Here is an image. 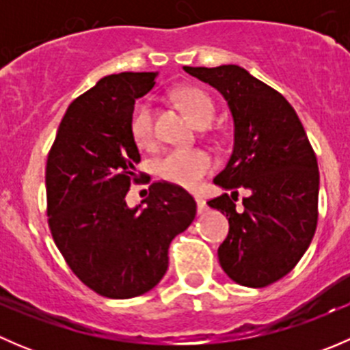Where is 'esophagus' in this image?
Here are the masks:
<instances>
[{
    "instance_id": "1",
    "label": "esophagus",
    "mask_w": 350,
    "mask_h": 350,
    "mask_svg": "<svg viewBox=\"0 0 350 350\" xmlns=\"http://www.w3.org/2000/svg\"><path fill=\"white\" fill-rule=\"evenodd\" d=\"M196 204H198V213H204L206 211V201L203 200L200 195H196Z\"/></svg>"
}]
</instances>
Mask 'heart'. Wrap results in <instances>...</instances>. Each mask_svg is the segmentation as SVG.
<instances>
[{
  "label": "heart",
  "mask_w": 350,
  "mask_h": 350,
  "mask_svg": "<svg viewBox=\"0 0 350 350\" xmlns=\"http://www.w3.org/2000/svg\"><path fill=\"white\" fill-rule=\"evenodd\" d=\"M176 100L188 113L198 126L210 123L215 115L213 101L206 93L198 88L186 86L176 93ZM130 133L140 149H147L154 142V108L150 101H137L130 113ZM213 167L210 154L200 149H171L164 152L155 162V169L161 178L174 185L193 188Z\"/></svg>",
  "instance_id": "obj_1"
}]
</instances>
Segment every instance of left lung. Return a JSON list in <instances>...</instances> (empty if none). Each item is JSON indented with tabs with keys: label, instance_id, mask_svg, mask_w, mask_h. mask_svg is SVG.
<instances>
[{
	"label": "left lung",
	"instance_id": "8db88e82",
	"mask_svg": "<svg viewBox=\"0 0 350 350\" xmlns=\"http://www.w3.org/2000/svg\"><path fill=\"white\" fill-rule=\"evenodd\" d=\"M183 69L220 91L234 118V150L213 179L232 195L208 201L230 225L218 247L221 269L249 288L276 283L306 252L319 221V164L305 129L283 94L243 67Z\"/></svg>",
	"mask_w": 350,
	"mask_h": 350
}]
</instances>
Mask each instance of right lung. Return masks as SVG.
<instances>
[{"label": "right lung", "instance_id": "right-lung-1", "mask_svg": "<svg viewBox=\"0 0 350 350\" xmlns=\"http://www.w3.org/2000/svg\"><path fill=\"white\" fill-rule=\"evenodd\" d=\"M157 72L105 76L72 101L45 167L49 228L67 266L88 288L113 299L150 291L169 266V245L191 225L196 201L181 186L152 183L142 204L125 196L139 183L130 133L135 100Z\"/></svg>", "mask_w": 350, "mask_h": 350}]
</instances>
